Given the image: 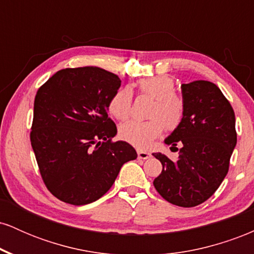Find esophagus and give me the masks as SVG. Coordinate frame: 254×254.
<instances>
[{
  "label": "esophagus",
  "mask_w": 254,
  "mask_h": 254,
  "mask_svg": "<svg viewBox=\"0 0 254 254\" xmlns=\"http://www.w3.org/2000/svg\"><path fill=\"white\" fill-rule=\"evenodd\" d=\"M137 155H138V159H142V160H147L151 156L150 153H148V151H144V150H137Z\"/></svg>",
  "instance_id": "obj_1"
}]
</instances>
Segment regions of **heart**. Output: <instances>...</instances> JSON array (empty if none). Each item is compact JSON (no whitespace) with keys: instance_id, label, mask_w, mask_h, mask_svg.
<instances>
[{"instance_id":"heart-1","label":"heart","mask_w":254,"mask_h":254,"mask_svg":"<svg viewBox=\"0 0 254 254\" xmlns=\"http://www.w3.org/2000/svg\"><path fill=\"white\" fill-rule=\"evenodd\" d=\"M139 92L154 98L148 121L125 122L119 127V136L137 148H148L151 142L159 137L165 127L174 130L179 127L184 118L183 100L174 93V81L171 77H147L138 81ZM132 104V92L129 87L118 89L111 98L109 111L113 117L124 121L130 116Z\"/></svg>"}]
</instances>
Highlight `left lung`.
Wrapping results in <instances>:
<instances>
[{
  "label": "left lung",
  "mask_w": 254,
  "mask_h": 254,
  "mask_svg": "<svg viewBox=\"0 0 254 254\" xmlns=\"http://www.w3.org/2000/svg\"><path fill=\"white\" fill-rule=\"evenodd\" d=\"M182 94L183 122L165 139L171 149L182 144L179 157L172 161L153 154L162 165L154 186L167 202L192 208L210 198L228 173L237 145L235 115L221 89L209 81L182 84Z\"/></svg>",
  "instance_id": "obj_1"
}]
</instances>
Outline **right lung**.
<instances>
[{
	"instance_id": "right-lung-1",
	"label": "right lung",
	"mask_w": 254,
	"mask_h": 254,
	"mask_svg": "<svg viewBox=\"0 0 254 254\" xmlns=\"http://www.w3.org/2000/svg\"><path fill=\"white\" fill-rule=\"evenodd\" d=\"M121 83L113 72L82 66L57 71L38 89L31 144L44 183L58 199L95 202L122 166L137 157L127 142H112L117 127L107 111Z\"/></svg>"
}]
</instances>
